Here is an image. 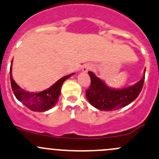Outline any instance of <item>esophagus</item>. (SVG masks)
<instances>
[{
	"label": "esophagus",
	"mask_w": 159,
	"mask_h": 159,
	"mask_svg": "<svg viewBox=\"0 0 159 159\" xmlns=\"http://www.w3.org/2000/svg\"><path fill=\"white\" fill-rule=\"evenodd\" d=\"M91 69H92V66L90 65V64H84V67H83V68H82V70H83V72H88L89 71V70H90Z\"/></svg>",
	"instance_id": "esophagus-1"
}]
</instances>
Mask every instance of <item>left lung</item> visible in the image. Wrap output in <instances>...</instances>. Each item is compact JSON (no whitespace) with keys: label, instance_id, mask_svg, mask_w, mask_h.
<instances>
[{"label":"left lung","instance_id":"obj_1","mask_svg":"<svg viewBox=\"0 0 159 159\" xmlns=\"http://www.w3.org/2000/svg\"><path fill=\"white\" fill-rule=\"evenodd\" d=\"M89 75L91 85L85 92L86 98L94 107L102 111L116 110L131 103L138 98L144 82V75L143 78L134 85L115 89L106 85L92 71H89Z\"/></svg>","mask_w":159,"mask_h":159}]
</instances>
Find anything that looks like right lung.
Returning a JSON list of instances; mask_svg holds the SVG:
<instances>
[{"label":"right lung","instance_id":"obj_1","mask_svg":"<svg viewBox=\"0 0 159 159\" xmlns=\"http://www.w3.org/2000/svg\"><path fill=\"white\" fill-rule=\"evenodd\" d=\"M74 74L75 73L63 77L48 89H46L40 92L33 93V92L25 91L15 83V81L12 78L11 65V89L14 92V95H15L17 99L22 102V104L25 105L26 107L29 108L31 110L35 111V112H45V111L53 108L55 104L57 102L58 98L61 95V89L63 83Z\"/></svg>","mask_w":159,"mask_h":159}]
</instances>
